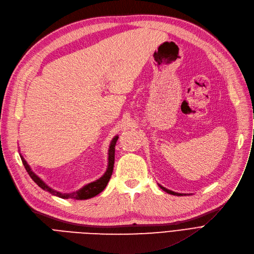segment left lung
Masks as SVG:
<instances>
[{
    "label": "left lung",
    "mask_w": 254,
    "mask_h": 254,
    "mask_svg": "<svg viewBox=\"0 0 254 254\" xmlns=\"http://www.w3.org/2000/svg\"><path fill=\"white\" fill-rule=\"evenodd\" d=\"M159 187L163 190H165L166 192H168V193H171V195H174V196H184V195H187V193H180V192H175V191H172V190H167L166 188H164V187H162V186H160L159 185Z\"/></svg>",
    "instance_id": "8db88e82"
}]
</instances>
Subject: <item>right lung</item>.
<instances>
[{
	"instance_id": "obj_1",
	"label": "right lung",
	"mask_w": 254,
	"mask_h": 254,
	"mask_svg": "<svg viewBox=\"0 0 254 254\" xmlns=\"http://www.w3.org/2000/svg\"><path fill=\"white\" fill-rule=\"evenodd\" d=\"M119 136H115L113 138V140L111 141V145H110V150H109V164H108V169L106 171V173H104L99 180L91 183V184H88L86 185L85 187H83L81 190H77V191H73V192H70V193H67V192H64V193H62L59 191H56L54 190H52L51 188H49L46 184H45L41 178L35 174L31 167L28 166V164L26 163V161L24 160V158L20 155V158H21V161L23 163V166L25 168V170L27 171L28 175L32 177V180L41 188L43 189L44 190H47L49 191L50 193H52V195H55L59 198H63V199H76V200H86V199H90V198H93L95 197L96 195H98L99 192H101L104 189H106L107 185L109 184L110 182V178L113 174V170H114V163H115V145H116V142L118 140Z\"/></svg>"
}]
</instances>
